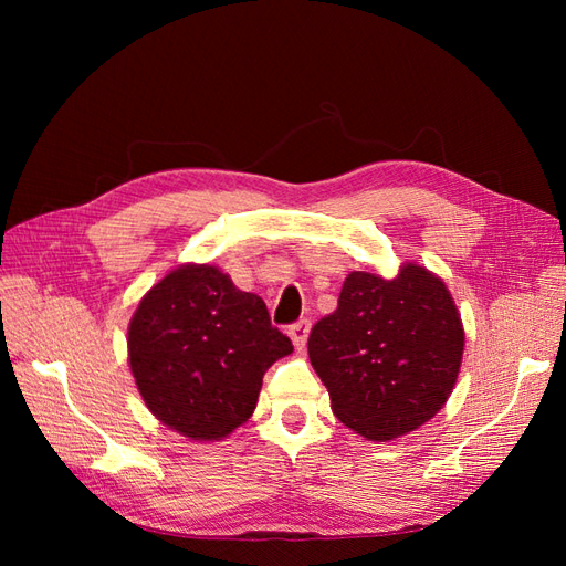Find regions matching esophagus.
I'll use <instances>...</instances> for the list:
<instances>
[{"label": "esophagus", "mask_w": 566, "mask_h": 566, "mask_svg": "<svg viewBox=\"0 0 566 566\" xmlns=\"http://www.w3.org/2000/svg\"><path fill=\"white\" fill-rule=\"evenodd\" d=\"M310 328H312V323L306 321V318H302V321H297L295 325H290V339H293V345H295V349H304V345H306V337H310Z\"/></svg>", "instance_id": "obj_1"}]
</instances>
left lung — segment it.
Returning a JSON list of instances; mask_svg holds the SVG:
<instances>
[{"label":"left lung","instance_id":"1","mask_svg":"<svg viewBox=\"0 0 566 566\" xmlns=\"http://www.w3.org/2000/svg\"><path fill=\"white\" fill-rule=\"evenodd\" d=\"M465 331L439 276L408 262L397 279L352 271L337 310L310 335V358L333 413L370 441L432 420L455 387Z\"/></svg>","mask_w":566,"mask_h":566}]
</instances>
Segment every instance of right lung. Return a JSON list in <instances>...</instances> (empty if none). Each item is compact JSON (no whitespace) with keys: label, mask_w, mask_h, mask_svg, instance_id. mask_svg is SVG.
Listing matches in <instances>:
<instances>
[{"label":"right lung","mask_w":566,"mask_h":566,"mask_svg":"<svg viewBox=\"0 0 566 566\" xmlns=\"http://www.w3.org/2000/svg\"><path fill=\"white\" fill-rule=\"evenodd\" d=\"M127 352L153 416L193 441H219L252 416L264 373L293 342L229 273L181 264L136 306Z\"/></svg>","instance_id":"right-lung-1"}]
</instances>
